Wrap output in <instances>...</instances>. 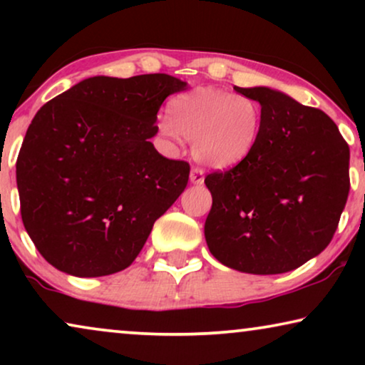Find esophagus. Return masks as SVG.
<instances>
[{
	"label": "esophagus",
	"mask_w": 365,
	"mask_h": 365,
	"mask_svg": "<svg viewBox=\"0 0 365 365\" xmlns=\"http://www.w3.org/2000/svg\"><path fill=\"white\" fill-rule=\"evenodd\" d=\"M189 179H191V182L196 184V186H201V184L204 182V173H202V169L192 168V169H191V174H189Z\"/></svg>",
	"instance_id": "esophagus-1"
}]
</instances>
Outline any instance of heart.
<instances>
[{"label": "heart", "instance_id": "1", "mask_svg": "<svg viewBox=\"0 0 365 365\" xmlns=\"http://www.w3.org/2000/svg\"><path fill=\"white\" fill-rule=\"evenodd\" d=\"M261 128L256 99L212 86L178 94L168 104V118L159 121L164 138L189 139L196 161L216 169L241 164L256 148Z\"/></svg>", "mask_w": 365, "mask_h": 365}]
</instances>
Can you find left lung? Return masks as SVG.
Masks as SVG:
<instances>
[{
	"label": "left lung",
	"instance_id": "obj_1",
	"mask_svg": "<svg viewBox=\"0 0 365 365\" xmlns=\"http://www.w3.org/2000/svg\"><path fill=\"white\" fill-rule=\"evenodd\" d=\"M262 109L256 148L241 164L207 174L209 251L247 274L297 269L329 246L349 196V146L321 109L266 86L239 88Z\"/></svg>",
	"mask_w": 365,
	"mask_h": 365
}]
</instances>
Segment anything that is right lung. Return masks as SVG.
I'll list each match as a JSON object with an SVG mask.
<instances>
[{
	"label": "right lung",
	"instance_id": "1",
	"mask_svg": "<svg viewBox=\"0 0 365 365\" xmlns=\"http://www.w3.org/2000/svg\"><path fill=\"white\" fill-rule=\"evenodd\" d=\"M187 83L169 74L94 76L36 113L16 161L21 217L39 254L76 277L119 272L187 186L189 164L149 141Z\"/></svg>",
	"mask_w": 365,
	"mask_h": 365
}]
</instances>
